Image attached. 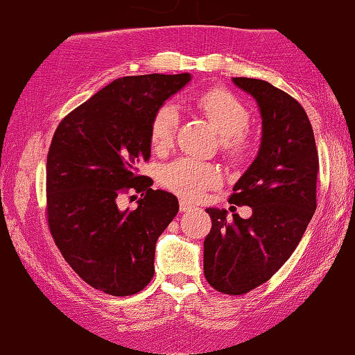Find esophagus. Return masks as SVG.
Here are the masks:
<instances>
[{"mask_svg": "<svg viewBox=\"0 0 355 355\" xmlns=\"http://www.w3.org/2000/svg\"><path fill=\"white\" fill-rule=\"evenodd\" d=\"M194 208V205L193 204H189L188 200H180V211H189V210H193Z\"/></svg>", "mask_w": 355, "mask_h": 355, "instance_id": "34e87169", "label": "esophagus"}]
</instances>
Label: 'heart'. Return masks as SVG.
Wrapping results in <instances>:
<instances>
[{"instance_id":"obj_1","label":"heart","mask_w":355,"mask_h":355,"mask_svg":"<svg viewBox=\"0 0 355 355\" xmlns=\"http://www.w3.org/2000/svg\"><path fill=\"white\" fill-rule=\"evenodd\" d=\"M191 105L207 118L221 134L223 155L230 161H241L251 153L252 144L246 128L250 125V112L241 101L223 88H208L191 98ZM178 128V112L173 105L166 104L156 110L150 125V145L155 153H166L175 140ZM161 183L167 189L196 202L207 191L216 188L223 173L211 162L191 157H178L168 162L161 171Z\"/></svg>"}]
</instances>
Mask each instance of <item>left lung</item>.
<instances>
[{
	"label": "left lung",
	"mask_w": 355,
	"mask_h": 355,
	"mask_svg": "<svg viewBox=\"0 0 355 355\" xmlns=\"http://www.w3.org/2000/svg\"><path fill=\"white\" fill-rule=\"evenodd\" d=\"M232 80L256 99L262 116L261 148L229 198L252 215L227 218L226 210L208 208L204 273L211 288L241 295L272 278L300 243L316 211L319 156L299 101L266 80Z\"/></svg>",
	"instance_id": "8db88e82"
}]
</instances>
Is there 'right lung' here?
<instances>
[{
	"mask_svg": "<svg viewBox=\"0 0 355 355\" xmlns=\"http://www.w3.org/2000/svg\"><path fill=\"white\" fill-rule=\"evenodd\" d=\"M191 80L188 74L116 78L60 121L47 155V221L61 254L92 288L137 294L155 275L159 235L178 213L173 194L139 175L150 159L156 110ZM140 193L120 211L123 193ZM136 198V196H131Z\"/></svg>",
	"mask_w": 355,
	"mask_h": 355,
	"instance_id": "obj_1",
	"label": "right lung"
}]
</instances>
